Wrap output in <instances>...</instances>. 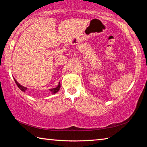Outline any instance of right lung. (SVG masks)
Listing matches in <instances>:
<instances>
[{"label":"right lung","mask_w":147,"mask_h":147,"mask_svg":"<svg viewBox=\"0 0 147 147\" xmlns=\"http://www.w3.org/2000/svg\"><path fill=\"white\" fill-rule=\"evenodd\" d=\"M14 80H15V82H16V84H17V86H18V88L21 89V91H25L26 90V88H25V87H24V86H21V84H19L18 82H17V80L16 79L14 78ZM60 89V83H59V84H58V86L56 87V88H53V89H50V91H51L52 93H53V94H54V93H56L57 92H58V91H59V89Z\"/></svg>","instance_id":"right-lung-1"}]
</instances>
